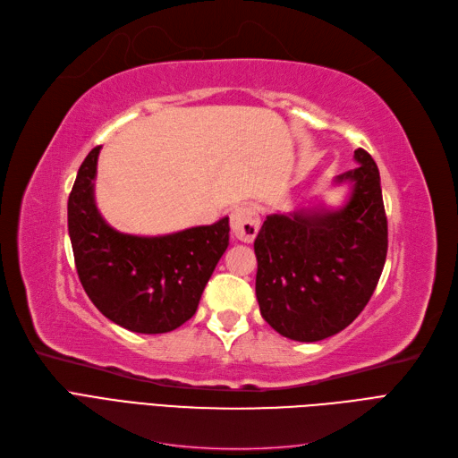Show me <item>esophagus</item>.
<instances>
[{"mask_svg":"<svg viewBox=\"0 0 458 458\" xmlns=\"http://www.w3.org/2000/svg\"><path fill=\"white\" fill-rule=\"evenodd\" d=\"M259 224V214L256 212V208L248 207V204H244V207H236L231 212V229L236 239L242 242H251L256 239Z\"/></svg>","mask_w":458,"mask_h":458,"instance_id":"esophagus-1","label":"esophagus"}]
</instances>
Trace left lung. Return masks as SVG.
<instances>
[{
    "label": "left lung",
    "mask_w": 458,
    "mask_h": 458,
    "mask_svg": "<svg viewBox=\"0 0 458 458\" xmlns=\"http://www.w3.org/2000/svg\"><path fill=\"white\" fill-rule=\"evenodd\" d=\"M358 168L344 207L271 214L256 242V295L261 317L280 335L314 343L354 322L381 278L388 225L381 176L371 155L356 149Z\"/></svg>",
    "instance_id": "8db88e82"
}]
</instances>
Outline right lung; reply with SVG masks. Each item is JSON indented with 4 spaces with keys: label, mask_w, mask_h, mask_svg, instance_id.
<instances>
[{
    "label": "right lung",
    "mask_w": 458,
    "mask_h": 458,
    "mask_svg": "<svg viewBox=\"0 0 458 458\" xmlns=\"http://www.w3.org/2000/svg\"><path fill=\"white\" fill-rule=\"evenodd\" d=\"M100 146L79 166L68 231L83 288L106 318L136 334H166L197 312L204 286L229 246V217L161 236L119 233L94 202Z\"/></svg>",
    "instance_id": "right-lung-1"
}]
</instances>
